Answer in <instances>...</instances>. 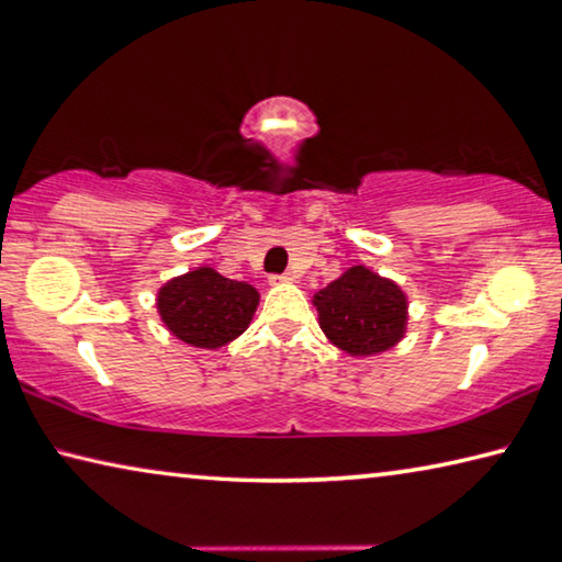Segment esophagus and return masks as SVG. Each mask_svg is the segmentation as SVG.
Masks as SVG:
<instances>
[{
    "instance_id": "1",
    "label": "esophagus",
    "mask_w": 562,
    "mask_h": 562,
    "mask_svg": "<svg viewBox=\"0 0 562 562\" xmlns=\"http://www.w3.org/2000/svg\"><path fill=\"white\" fill-rule=\"evenodd\" d=\"M292 280H295V278H292V274H290V272H284V274H272V278H270V282H272V284H282V282H292Z\"/></svg>"
}]
</instances>
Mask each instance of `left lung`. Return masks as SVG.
Returning <instances> with one entry per match:
<instances>
[{
    "label": "left lung",
    "mask_w": 562,
    "mask_h": 562,
    "mask_svg": "<svg viewBox=\"0 0 562 562\" xmlns=\"http://www.w3.org/2000/svg\"><path fill=\"white\" fill-rule=\"evenodd\" d=\"M313 305L327 340L352 358L385 352L407 333L403 288L364 265L350 267L315 292Z\"/></svg>",
    "instance_id": "left-lung-1"
}]
</instances>
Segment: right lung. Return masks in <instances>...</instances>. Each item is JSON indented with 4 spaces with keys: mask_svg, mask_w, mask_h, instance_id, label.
<instances>
[{
    "mask_svg": "<svg viewBox=\"0 0 562 562\" xmlns=\"http://www.w3.org/2000/svg\"><path fill=\"white\" fill-rule=\"evenodd\" d=\"M260 292L202 265L157 290V313L184 345L220 350L252 323Z\"/></svg>",
    "mask_w": 562,
    "mask_h": 562,
    "instance_id": "1",
    "label": "right lung"
}]
</instances>
